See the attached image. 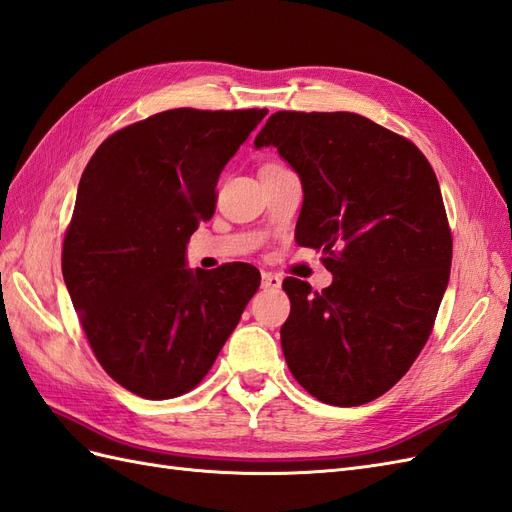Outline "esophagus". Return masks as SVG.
Returning <instances> with one entry per match:
<instances>
[{
    "label": "esophagus",
    "instance_id": "obj_1",
    "mask_svg": "<svg viewBox=\"0 0 512 512\" xmlns=\"http://www.w3.org/2000/svg\"><path fill=\"white\" fill-rule=\"evenodd\" d=\"M261 287H264V290H279L281 277L274 272H261Z\"/></svg>",
    "mask_w": 512,
    "mask_h": 512
}]
</instances>
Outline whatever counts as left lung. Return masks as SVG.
Here are the masks:
<instances>
[{"mask_svg": "<svg viewBox=\"0 0 512 512\" xmlns=\"http://www.w3.org/2000/svg\"><path fill=\"white\" fill-rule=\"evenodd\" d=\"M303 183L296 242L324 253L322 292L290 277L287 368L313 398L359 406L409 372L452 266L435 170L411 140L352 112H277L255 138Z\"/></svg>", "mask_w": 512, "mask_h": 512, "instance_id": "obj_1", "label": "left lung"}]
</instances>
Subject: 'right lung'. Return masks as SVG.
<instances>
[{
    "instance_id": "obj_1",
    "label": "right lung",
    "mask_w": 512,
    "mask_h": 512,
    "mask_svg": "<svg viewBox=\"0 0 512 512\" xmlns=\"http://www.w3.org/2000/svg\"><path fill=\"white\" fill-rule=\"evenodd\" d=\"M268 110L177 108L99 144L80 179L62 277L101 368L147 400L199 385L259 290V270L186 268L222 168Z\"/></svg>"
}]
</instances>
